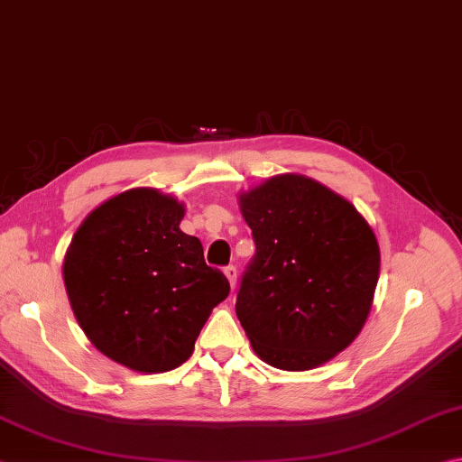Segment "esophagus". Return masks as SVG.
Here are the masks:
<instances>
[{
    "mask_svg": "<svg viewBox=\"0 0 462 462\" xmlns=\"http://www.w3.org/2000/svg\"><path fill=\"white\" fill-rule=\"evenodd\" d=\"M223 272H225L226 280H229L231 288H236V284H237V268H236V265H226Z\"/></svg>",
    "mask_w": 462,
    "mask_h": 462,
    "instance_id": "esophagus-1",
    "label": "esophagus"
}]
</instances>
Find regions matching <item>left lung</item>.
<instances>
[{
	"mask_svg": "<svg viewBox=\"0 0 462 462\" xmlns=\"http://www.w3.org/2000/svg\"><path fill=\"white\" fill-rule=\"evenodd\" d=\"M255 254L236 312L257 357L314 369L353 343L379 278L377 239L357 208L312 178L280 174L239 197Z\"/></svg>",
	"mask_w": 462,
	"mask_h": 462,
	"instance_id": "obj_1",
	"label": "left lung"
}]
</instances>
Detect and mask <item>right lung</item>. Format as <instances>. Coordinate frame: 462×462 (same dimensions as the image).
<instances>
[{"instance_id": "right-lung-1", "label": "right lung", "mask_w": 462, "mask_h": 462, "mask_svg": "<svg viewBox=\"0 0 462 462\" xmlns=\"http://www.w3.org/2000/svg\"><path fill=\"white\" fill-rule=\"evenodd\" d=\"M184 207L153 189L105 200L79 226L64 257L72 312L97 349L142 374L190 357L229 280L180 231Z\"/></svg>"}]
</instances>
